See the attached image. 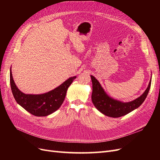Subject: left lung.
I'll return each mask as SVG.
<instances>
[{
	"mask_svg": "<svg viewBox=\"0 0 160 160\" xmlns=\"http://www.w3.org/2000/svg\"><path fill=\"white\" fill-rule=\"evenodd\" d=\"M91 78L93 84L92 102L101 113L111 118L122 117L139 108L146 99L152 82V79H150L148 88L138 98L130 102L123 103L110 98L105 93L99 81L92 75H91Z\"/></svg>",
	"mask_w": 160,
	"mask_h": 160,
	"instance_id": "obj_1",
	"label": "left lung"
}]
</instances>
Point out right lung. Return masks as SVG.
<instances>
[{
	"label": "right lung",
	"instance_id": "add662e5",
	"mask_svg": "<svg viewBox=\"0 0 160 160\" xmlns=\"http://www.w3.org/2000/svg\"><path fill=\"white\" fill-rule=\"evenodd\" d=\"M75 79V76L70 77L57 88L45 93L25 94L19 90L14 83L11 67L10 71L11 88L14 99L22 108L37 117L47 116L59 109L63 103L67 89Z\"/></svg>",
	"mask_w": 160,
	"mask_h": 160
}]
</instances>
